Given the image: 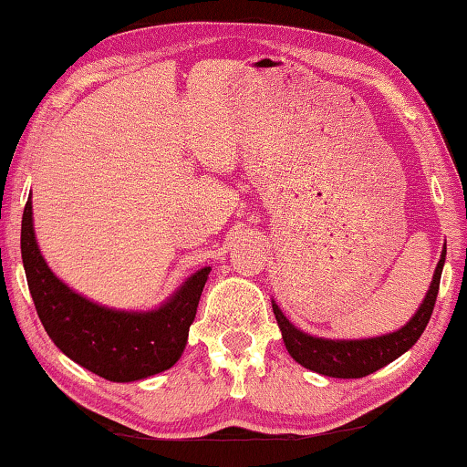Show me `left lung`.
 Masks as SVG:
<instances>
[{"label":"left lung","mask_w":467,"mask_h":467,"mask_svg":"<svg viewBox=\"0 0 467 467\" xmlns=\"http://www.w3.org/2000/svg\"><path fill=\"white\" fill-rule=\"evenodd\" d=\"M447 257V245L442 247L441 262L434 270V278L430 283V289L415 317L399 331L386 333L379 337L368 339H327L315 337L297 329L289 323V318L283 315L281 308L273 302V310L278 323V329L283 333V342L287 346V352L296 363L310 368V371L327 375V378H342V379H358L365 375L378 371V368L392 363L400 354H405L417 339L421 337L423 329L432 317L438 287H441V275Z\"/></svg>","instance_id":"8db88e82"}]
</instances>
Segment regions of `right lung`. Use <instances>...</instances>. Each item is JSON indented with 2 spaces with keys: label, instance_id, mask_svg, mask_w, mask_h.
<instances>
[{
  "label": "right lung",
  "instance_id": "right-lung-1",
  "mask_svg": "<svg viewBox=\"0 0 467 467\" xmlns=\"http://www.w3.org/2000/svg\"><path fill=\"white\" fill-rule=\"evenodd\" d=\"M20 252L41 325L52 342L83 368L125 384L161 373L182 357L210 266L186 278L157 310L107 308L73 291L47 268L35 241L31 197L23 213Z\"/></svg>",
  "mask_w": 467,
  "mask_h": 467
}]
</instances>
